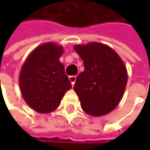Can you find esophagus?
<instances>
[{
  "instance_id": "esophagus-1",
  "label": "esophagus",
  "mask_w": 150,
  "mask_h": 150,
  "mask_svg": "<svg viewBox=\"0 0 150 150\" xmlns=\"http://www.w3.org/2000/svg\"><path fill=\"white\" fill-rule=\"evenodd\" d=\"M69 79L70 82L72 83V85H74L75 82V80H76V76H75V75H70V76L69 77Z\"/></svg>"
}]
</instances>
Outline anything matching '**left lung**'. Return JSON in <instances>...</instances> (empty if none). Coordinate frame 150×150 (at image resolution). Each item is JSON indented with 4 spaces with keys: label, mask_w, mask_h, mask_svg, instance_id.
Wrapping results in <instances>:
<instances>
[{
    "label": "left lung",
    "mask_w": 150,
    "mask_h": 150,
    "mask_svg": "<svg viewBox=\"0 0 150 150\" xmlns=\"http://www.w3.org/2000/svg\"><path fill=\"white\" fill-rule=\"evenodd\" d=\"M84 71L77 76L74 89L84 112L102 116L121 102L128 81L124 62L110 47L99 42L75 45Z\"/></svg>",
    "instance_id": "left-lung-1"
}]
</instances>
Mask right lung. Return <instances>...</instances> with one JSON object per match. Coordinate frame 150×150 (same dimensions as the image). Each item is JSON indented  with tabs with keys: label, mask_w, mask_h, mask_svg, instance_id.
I'll list each match as a JSON object with an SVG mask.
<instances>
[{
	"label": "right lung",
	"mask_w": 150,
	"mask_h": 150,
	"mask_svg": "<svg viewBox=\"0 0 150 150\" xmlns=\"http://www.w3.org/2000/svg\"><path fill=\"white\" fill-rule=\"evenodd\" d=\"M63 47L54 42L37 47L21 67L19 84L21 95L31 108L47 114L55 110L64 94L72 88L59 58Z\"/></svg>",
	"instance_id": "1"
}]
</instances>
